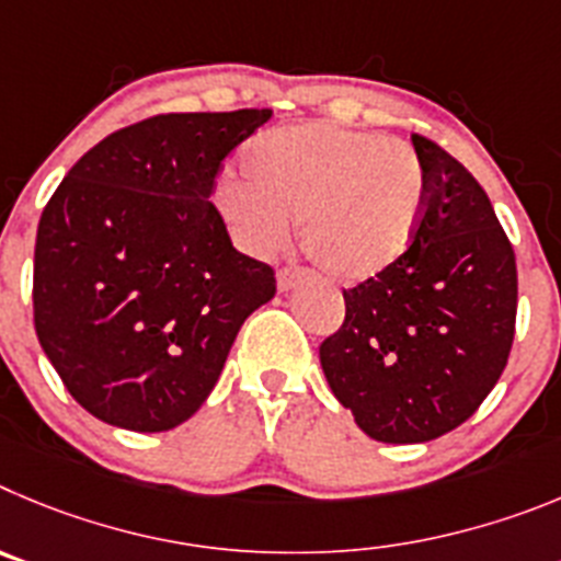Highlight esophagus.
Returning <instances> with one entry per match:
<instances>
[{
  "mask_svg": "<svg viewBox=\"0 0 561 561\" xmlns=\"http://www.w3.org/2000/svg\"><path fill=\"white\" fill-rule=\"evenodd\" d=\"M276 285H279L282 293H290V290H296V287L305 285V274H301V271H279V276H276Z\"/></svg>",
  "mask_w": 561,
  "mask_h": 561,
  "instance_id": "34e87169",
  "label": "esophagus"
}]
</instances>
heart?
I'll return each mask as SVG.
<instances>
[{
  "instance_id": "1",
  "label": "heart",
  "mask_w": 561,
  "mask_h": 561,
  "mask_svg": "<svg viewBox=\"0 0 561 561\" xmlns=\"http://www.w3.org/2000/svg\"><path fill=\"white\" fill-rule=\"evenodd\" d=\"M243 175L224 170L211 204L231 240L254 256L301 249L327 279L360 285L391 271L416 240L427 173L416 150L332 123L282 125L251 139Z\"/></svg>"
}]
</instances>
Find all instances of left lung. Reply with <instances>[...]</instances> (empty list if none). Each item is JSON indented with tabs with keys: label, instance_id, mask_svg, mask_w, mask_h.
Segmentation results:
<instances>
[{
	"label": "left lung",
	"instance_id": "8db88e82",
	"mask_svg": "<svg viewBox=\"0 0 561 561\" xmlns=\"http://www.w3.org/2000/svg\"><path fill=\"white\" fill-rule=\"evenodd\" d=\"M427 173L416 240L391 271L343 293L346 321L321 343L335 400L375 442L456 431L506 368L517 265L489 195L461 161L413 134Z\"/></svg>",
	"mask_w": 561,
	"mask_h": 561
}]
</instances>
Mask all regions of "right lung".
Returning <instances> with one entry per match:
<instances>
[{
    "instance_id": "add662e5",
    "label": "right lung",
    "mask_w": 561,
    "mask_h": 561,
    "mask_svg": "<svg viewBox=\"0 0 561 561\" xmlns=\"http://www.w3.org/2000/svg\"><path fill=\"white\" fill-rule=\"evenodd\" d=\"M271 111L159 114L94 145L35 234V335L100 422L161 433L218 382L245 318L274 299L209 201L220 164Z\"/></svg>"
}]
</instances>
